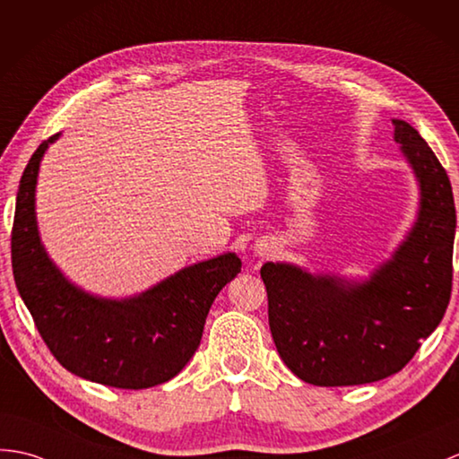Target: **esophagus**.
Instances as JSON below:
<instances>
[{"instance_id":"obj_1","label":"esophagus","mask_w":459,"mask_h":459,"mask_svg":"<svg viewBox=\"0 0 459 459\" xmlns=\"http://www.w3.org/2000/svg\"><path fill=\"white\" fill-rule=\"evenodd\" d=\"M260 255H264V252H260Z\"/></svg>"}]
</instances>
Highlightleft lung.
<instances>
[{
  "mask_svg": "<svg viewBox=\"0 0 459 459\" xmlns=\"http://www.w3.org/2000/svg\"><path fill=\"white\" fill-rule=\"evenodd\" d=\"M395 143L420 187L419 215L391 260L368 281L265 262L275 348L293 374L318 387L397 374L440 325L452 293L455 207L446 169L417 129L393 119Z\"/></svg>",
  "mask_w": 459,
  "mask_h": 459,
  "instance_id": "8db88e82",
  "label": "left lung"
}]
</instances>
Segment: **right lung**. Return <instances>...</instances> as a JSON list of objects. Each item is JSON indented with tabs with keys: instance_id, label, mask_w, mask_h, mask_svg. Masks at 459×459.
Listing matches in <instances>:
<instances>
[{
	"instance_id": "right-lung-1",
	"label": "right lung",
	"mask_w": 459,
	"mask_h": 459,
	"mask_svg": "<svg viewBox=\"0 0 459 459\" xmlns=\"http://www.w3.org/2000/svg\"><path fill=\"white\" fill-rule=\"evenodd\" d=\"M42 143L21 176L12 232L15 285L45 344L74 376L117 389H146L176 377L204 336L219 291L240 272L234 252L199 262L141 295L105 299L64 278L42 247L35 191Z\"/></svg>"
}]
</instances>
